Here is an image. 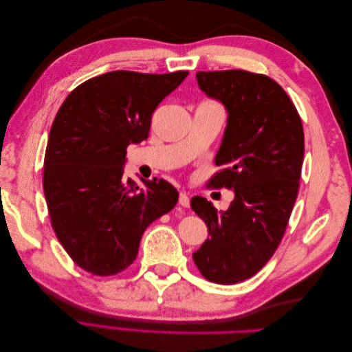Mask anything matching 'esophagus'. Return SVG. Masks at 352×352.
Instances as JSON below:
<instances>
[{"label": "esophagus", "mask_w": 352, "mask_h": 352, "mask_svg": "<svg viewBox=\"0 0 352 352\" xmlns=\"http://www.w3.org/2000/svg\"><path fill=\"white\" fill-rule=\"evenodd\" d=\"M179 204L182 206V207H185V208H188L190 206V201H189V197H188L186 192H180V195H179Z\"/></svg>", "instance_id": "obj_1"}]
</instances>
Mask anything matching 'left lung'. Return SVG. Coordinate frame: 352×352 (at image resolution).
<instances>
[{
  "mask_svg": "<svg viewBox=\"0 0 352 352\" xmlns=\"http://www.w3.org/2000/svg\"><path fill=\"white\" fill-rule=\"evenodd\" d=\"M197 79L229 113L208 186L233 189L235 199L223 212L206 198L190 199L208 228L192 258L207 280L233 285L258 273L285 235L300 188L304 129L291 98L265 74L233 69L198 72Z\"/></svg>",
  "mask_w": 352,
  "mask_h": 352,
  "instance_id": "1",
  "label": "left lung"
}]
</instances>
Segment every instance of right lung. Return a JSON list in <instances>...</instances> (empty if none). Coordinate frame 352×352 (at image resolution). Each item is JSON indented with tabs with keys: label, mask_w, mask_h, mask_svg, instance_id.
<instances>
[{
	"label": "right lung",
	"mask_w": 352,
	"mask_h": 352,
	"mask_svg": "<svg viewBox=\"0 0 352 352\" xmlns=\"http://www.w3.org/2000/svg\"><path fill=\"white\" fill-rule=\"evenodd\" d=\"M188 74L109 72L80 83L57 111L42 185L56 236L85 272H124L145 229L177 204L167 180L141 179L138 186L122 166L126 148L146 140L157 105Z\"/></svg>",
	"instance_id": "add662e5"
}]
</instances>
